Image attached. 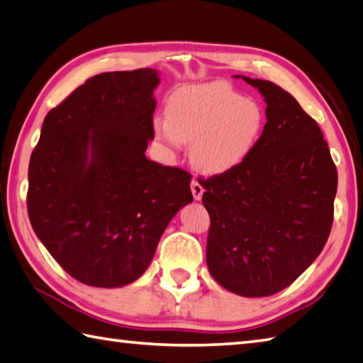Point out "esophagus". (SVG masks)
I'll return each mask as SVG.
<instances>
[{
	"instance_id": "esophagus-1",
	"label": "esophagus",
	"mask_w": 363,
	"mask_h": 363,
	"mask_svg": "<svg viewBox=\"0 0 363 363\" xmlns=\"http://www.w3.org/2000/svg\"><path fill=\"white\" fill-rule=\"evenodd\" d=\"M191 193H193V197L196 201H201L202 199V194H203V188L201 183H197L196 180H193L191 183Z\"/></svg>"
}]
</instances>
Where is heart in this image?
Masks as SVG:
<instances>
[{
  "label": "heart",
  "instance_id": "1",
  "mask_svg": "<svg viewBox=\"0 0 363 363\" xmlns=\"http://www.w3.org/2000/svg\"><path fill=\"white\" fill-rule=\"evenodd\" d=\"M267 125L264 107L225 82L184 85L166 102L155 135L170 148L191 143L189 158L205 175H224L248 161Z\"/></svg>",
  "mask_w": 363,
  "mask_h": 363
}]
</instances>
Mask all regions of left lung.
<instances>
[{"instance_id":"8db88e82","label":"left lung","mask_w":363,"mask_h":363,"mask_svg":"<svg viewBox=\"0 0 363 363\" xmlns=\"http://www.w3.org/2000/svg\"><path fill=\"white\" fill-rule=\"evenodd\" d=\"M265 101L261 142L240 167L202 180L210 275L243 297L273 296L314 262L329 238L338 174L323 131L269 80L234 75Z\"/></svg>"}]
</instances>
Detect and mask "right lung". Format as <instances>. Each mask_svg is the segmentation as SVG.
Segmentation results:
<instances>
[{"instance_id":"right-lung-1","label":"right lung","mask_w":363,"mask_h":363,"mask_svg":"<svg viewBox=\"0 0 363 363\" xmlns=\"http://www.w3.org/2000/svg\"><path fill=\"white\" fill-rule=\"evenodd\" d=\"M156 69L88 79L44 118L28 167L34 234L77 281L121 288L148 269L191 175L150 161Z\"/></svg>"}]
</instances>
